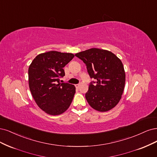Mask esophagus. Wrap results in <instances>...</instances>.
Masks as SVG:
<instances>
[{
    "mask_svg": "<svg viewBox=\"0 0 157 157\" xmlns=\"http://www.w3.org/2000/svg\"><path fill=\"white\" fill-rule=\"evenodd\" d=\"M79 86H80L79 84H75V87H76V88H78V87H79Z\"/></svg>",
    "mask_w": 157,
    "mask_h": 157,
    "instance_id": "1",
    "label": "esophagus"
}]
</instances>
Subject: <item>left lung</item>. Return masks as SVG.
<instances>
[{"instance_id":"obj_1","label":"left lung","mask_w":157,"mask_h":157,"mask_svg":"<svg viewBox=\"0 0 157 157\" xmlns=\"http://www.w3.org/2000/svg\"><path fill=\"white\" fill-rule=\"evenodd\" d=\"M87 66L90 78L85 94L89 104L104 112L112 109L121 98L125 84V72L121 60L108 50L91 48L75 55Z\"/></svg>"}]
</instances>
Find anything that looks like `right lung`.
I'll list each match as a JSON object with an SVG mask.
<instances>
[{
  "instance_id": "obj_1",
  "label": "right lung",
  "mask_w": 157,
  "mask_h": 157,
  "mask_svg": "<svg viewBox=\"0 0 157 157\" xmlns=\"http://www.w3.org/2000/svg\"><path fill=\"white\" fill-rule=\"evenodd\" d=\"M74 55L51 51L38 55L29 68V89L38 107L52 115L62 114L70 107L75 93L74 85L60 83L63 68Z\"/></svg>"
}]
</instances>
